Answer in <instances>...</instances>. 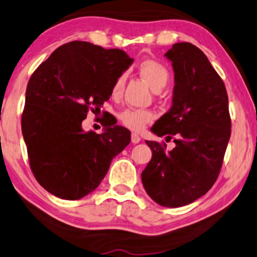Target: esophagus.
<instances>
[{"label": "esophagus", "instance_id": "esophagus-1", "mask_svg": "<svg viewBox=\"0 0 257 257\" xmlns=\"http://www.w3.org/2000/svg\"><path fill=\"white\" fill-rule=\"evenodd\" d=\"M140 141H141V138H140L138 134H132V142H133V144L136 145V144H139Z\"/></svg>", "mask_w": 257, "mask_h": 257}]
</instances>
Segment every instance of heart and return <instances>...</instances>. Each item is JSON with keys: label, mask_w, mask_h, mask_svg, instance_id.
Wrapping results in <instances>:
<instances>
[{"label": "heart", "mask_w": 257, "mask_h": 257, "mask_svg": "<svg viewBox=\"0 0 257 257\" xmlns=\"http://www.w3.org/2000/svg\"><path fill=\"white\" fill-rule=\"evenodd\" d=\"M140 74L154 91L161 90L166 86L170 80V73L165 65L157 60H145L139 66ZM125 83V76L121 74L113 83L111 93L113 97H118L122 93ZM154 119V113L149 110L126 109L119 113V121L126 128L134 132H141L145 126Z\"/></svg>", "instance_id": "obj_1"}]
</instances>
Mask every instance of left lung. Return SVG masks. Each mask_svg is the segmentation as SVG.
<instances>
[{
    "mask_svg": "<svg viewBox=\"0 0 257 257\" xmlns=\"http://www.w3.org/2000/svg\"><path fill=\"white\" fill-rule=\"evenodd\" d=\"M165 57L174 71L173 100L151 131L167 141L175 136V147L166 152V144L146 141L153 155L141 179L155 203L180 207L204 196L216 183L231 119L225 85L199 48L178 42Z\"/></svg>",
    "mask_w": 257,
    "mask_h": 257,
    "instance_id": "8db88e82",
    "label": "left lung"
}]
</instances>
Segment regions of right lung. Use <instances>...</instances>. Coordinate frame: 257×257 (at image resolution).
<instances>
[{
	"label": "right lung",
	"instance_id": "obj_1",
	"mask_svg": "<svg viewBox=\"0 0 257 257\" xmlns=\"http://www.w3.org/2000/svg\"><path fill=\"white\" fill-rule=\"evenodd\" d=\"M133 61L118 48L71 41L32 74L21 128L31 170L47 192L66 200L87 196L129 145L131 132L116 122L105 119L102 134L84 132L82 122L110 98L115 80Z\"/></svg>",
	"mask_w": 257,
	"mask_h": 257
}]
</instances>
